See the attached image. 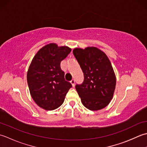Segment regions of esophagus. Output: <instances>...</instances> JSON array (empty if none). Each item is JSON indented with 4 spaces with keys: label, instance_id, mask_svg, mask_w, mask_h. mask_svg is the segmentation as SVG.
Returning <instances> with one entry per match:
<instances>
[{
    "label": "esophagus",
    "instance_id": "34e87169",
    "mask_svg": "<svg viewBox=\"0 0 147 147\" xmlns=\"http://www.w3.org/2000/svg\"><path fill=\"white\" fill-rule=\"evenodd\" d=\"M70 83L71 84V85H72V86L73 87H74L75 86V80L74 79H72L70 81Z\"/></svg>",
    "mask_w": 147,
    "mask_h": 147
}]
</instances>
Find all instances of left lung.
<instances>
[{"mask_svg": "<svg viewBox=\"0 0 147 147\" xmlns=\"http://www.w3.org/2000/svg\"><path fill=\"white\" fill-rule=\"evenodd\" d=\"M84 73V82L76 89L84 106L90 110L107 107L113 98L116 77L109 58L95 47L73 50Z\"/></svg>", "mask_w": 147, "mask_h": 147, "instance_id": "obj_1", "label": "left lung"}]
</instances>
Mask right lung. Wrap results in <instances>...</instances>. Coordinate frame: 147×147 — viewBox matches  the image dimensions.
I'll return each instance as SVG.
<instances>
[{"mask_svg":"<svg viewBox=\"0 0 147 147\" xmlns=\"http://www.w3.org/2000/svg\"><path fill=\"white\" fill-rule=\"evenodd\" d=\"M71 52L67 46L55 43L42 47L33 58L27 72V82L32 98L46 110H55L63 103L72 86L65 80L60 63Z\"/></svg>","mask_w":147,"mask_h":147,"instance_id":"1","label":"right lung"}]
</instances>
